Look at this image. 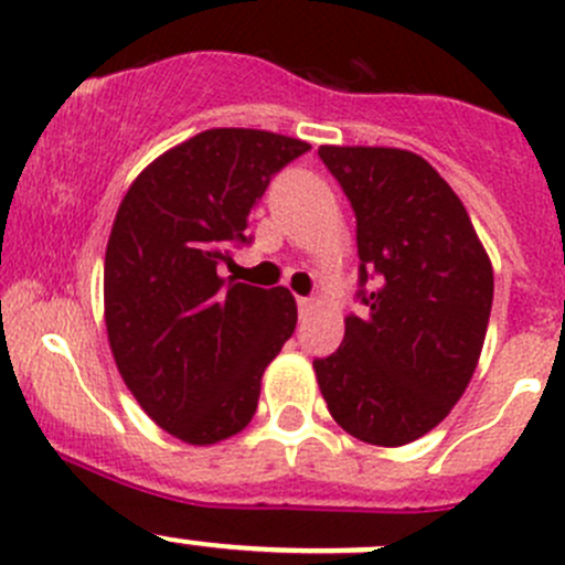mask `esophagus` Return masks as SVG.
I'll use <instances>...</instances> for the list:
<instances>
[{
    "label": "esophagus",
    "mask_w": 565,
    "mask_h": 565,
    "mask_svg": "<svg viewBox=\"0 0 565 565\" xmlns=\"http://www.w3.org/2000/svg\"><path fill=\"white\" fill-rule=\"evenodd\" d=\"M317 309V303L311 298H298V311H300V317H306V315H311V311Z\"/></svg>",
    "instance_id": "obj_1"
}]
</instances>
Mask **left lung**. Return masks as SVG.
<instances>
[{
  "label": "left lung",
  "instance_id": "obj_1",
  "mask_svg": "<svg viewBox=\"0 0 565 565\" xmlns=\"http://www.w3.org/2000/svg\"><path fill=\"white\" fill-rule=\"evenodd\" d=\"M358 218L366 311L315 361L330 415L369 446L435 429L470 385L487 339L494 273L454 188L398 147H319Z\"/></svg>",
  "mask_w": 565,
  "mask_h": 565
}]
</instances>
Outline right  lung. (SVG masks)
Returning <instances> with one entry per match:
<instances>
[{"label":"right lung","instance_id":"right-lung-1","mask_svg":"<svg viewBox=\"0 0 565 565\" xmlns=\"http://www.w3.org/2000/svg\"><path fill=\"white\" fill-rule=\"evenodd\" d=\"M309 141L210 128L130 182L104 265L108 347L125 385L163 431L215 446L250 424L262 374L298 322L289 289L226 281L270 177Z\"/></svg>","mask_w":565,"mask_h":565}]
</instances>
